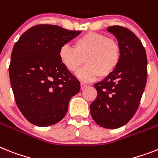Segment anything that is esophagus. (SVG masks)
I'll return each instance as SVG.
<instances>
[{"label": "esophagus", "mask_w": 158, "mask_h": 158, "mask_svg": "<svg viewBox=\"0 0 158 158\" xmlns=\"http://www.w3.org/2000/svg\"><path fill=\"white\" fill-rule=\"evenodd\" d=\"M87 84L84 83H80V87H81V89H83V88H85L87 87Z\"/></svg>", "instance_id": "esophagus-1"}]
</instances>
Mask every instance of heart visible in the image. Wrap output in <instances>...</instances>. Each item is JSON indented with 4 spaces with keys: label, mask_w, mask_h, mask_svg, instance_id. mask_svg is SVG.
Segmentation results:
<instances>
[{
    "label": "heart",
    "mask_w": 158,
    "mask_h": 158,
    "mask_svg": "<svg viewBox=\"0 0 158 158\" xmlns=\"http://www.w3.org/2000/svg\"><path fill=\"white\" fill-rule=\"evenodd\" d=\"M59 55L62 64L71 73L78 71L85 61L87 65L77 72V76L89 82L99 76H109L116 71L121 59V47L106 34L87 32L75 39L74 48L62 46Z\"/></svg>",
    "instance_id": "b5f03b06"
}]
</instances>
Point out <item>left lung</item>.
Wrapping results in <instances>:
<instances>
[{
  "instance_id": "left-lung-1",
  "label": "left lung",
  "mask_w": 158,
  "mask_h": 158,
  "mask_svg": "<svg viewBox=\"0 0 158 158\" xmlns=\"http://www.w3.org/2000/svg\"><path fill=\"white\" fill-rule=\"evenodd\" d=\"M121 47V59L116 71L94 84L97 97L90 105L95 123L105 128H118L133 117L147 82V56L142 43L123 26L107 29Z\"/></svg>"
}]
</instances>
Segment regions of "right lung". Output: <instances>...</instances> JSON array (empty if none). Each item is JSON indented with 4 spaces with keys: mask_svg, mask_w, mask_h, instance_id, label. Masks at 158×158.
<instances>
[{
    "mask_svg": "<svg viewBox=\"0 0 158 158\" xmlns=\"http://www.w3.org/2000/svg\"><path fill=\"white\" fill-rule=\"evenodd\" d=\"M81 31L37 25L15 43L9 79L16 104L26 120L40 127L60 121L69 101L80 90L79 80L59 59V50Z\"/></svg>",
    "mask_w": 158,
    "mask_h": 158,
    "instance_id": "add662e5",
    "label": "right lung"
}]
</instances>
